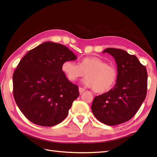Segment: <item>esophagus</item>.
<instances>
[{"mask_svg": "<svg viewBox=\"0 0 157 157\" xmlns=\"http://www.w3.org/2000/svg\"><path fill=\"white\" fill-rule=\"evenodd\" d=\"M79 93H80V94H82V93L85 92V89L83 88L79 87Z\"/></svg>", "mask_w": 157, "mask_h": 157, "instance_id": "1", "label": "esophagus"}]
</instances>
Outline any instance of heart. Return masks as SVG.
I'll list each match as a JSON object with an SVG mask.
<instances>
[{
	"instance_id": "b5f03b06",
	"label": "heart",
	"mask_w": 157,
	"mask_h": 157,
	"mask_svg": "<svg viewBox=\"0 0 157 157\" xmlns=\"http://www.w3.org/2000/svg\"><path fill=\"white\" fill-rule=\"evenodd\" d=\"M61 70L71 82L86 74L84 84L98 94L111 90L117 79V71L115 67L107 65L104 60L96 56L82 59L79 65L74 61H65L61 65Z\"/></svg>"
}]
</instances>
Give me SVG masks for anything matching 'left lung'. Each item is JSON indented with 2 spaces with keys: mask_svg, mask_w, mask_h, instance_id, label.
I'll return each instance as SVG.
<instances>
[{
  "mask_svg": "<svg viewBox=\"0 0 157 157\" xmlns=\"http://www.w3.org/2000/svg\"><path fill=\"white\" fill-rule=\"evenodd\" d=\"M117 65L115 87L95 96L92 111L95 117L108 125H117L131 119L139 110L147 93V71L134 55L124 50L108 48Z\"/></svg>",
  "mask_w": 157,
  "mask_h": 157,
  "instance_id": "obj_1",
  "label": "left lung"
}]
</instances>
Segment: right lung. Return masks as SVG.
<instances>
[{
    "label": "right lung",
    "mask_w": 157,
    "mask_h": 157,
    "mask_svg": "<svg viewBox=\"0 0 157 157\" xmlns=\"http://www.w3.org/2000/svg\"><path fill=\"white\" fill-rule=\"evenodd\" d=\"M76 58L65 46L46 42L21 59L13 73V92L16 104L29 121L51 127L66 118L79 93L78 86L65 77L61 65Z\"/></svg>",
    "instance_id": "right-lung-1"
}]
</instances>
